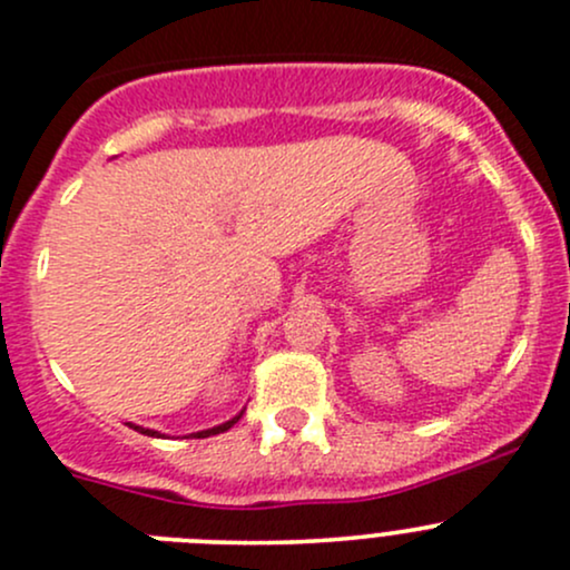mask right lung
<instances>
[{"mask_svg":"<svg viewBox=\"0 0 570 570\" xmlns=\"http://www.w3.org/2000/svg\"><path fill=\"white\" fill-rule=\"evenodd\" d=\"M239 417H243V412H239L237 417H232V421L220 423V426H213V429H207V431H196V434H190V436H196V440H205V436L220 434V431H229V429L235 426V423L239 421ZM134 429H136V431H141V434H147V436H158V431H153V429H141V426H134Z\"/></svg>","mask_w":570,"mask_h":570,"instance_id":"right-lung-1","label":"right lung"}]
</instances>
